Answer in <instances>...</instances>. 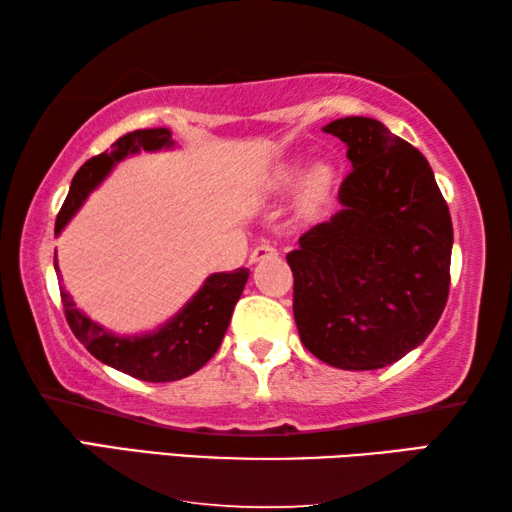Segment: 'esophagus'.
<instances>
[{
    "instance_id": "1",
    "label": "esophagus",
    "mask_w": 512,
    "mask_h": 512,
    "mask_svg": "<svg viewBox=\"0 0 512 512\" xmlns=\"http://www.w3.org/2000/svg\"><path fill=\"white\" fill-rule=\"evenodd\" d=\"M277 257V248H273L271 244H259L253 253H250V262H264V259H275Z\"/></svg>"
}]
</instances>
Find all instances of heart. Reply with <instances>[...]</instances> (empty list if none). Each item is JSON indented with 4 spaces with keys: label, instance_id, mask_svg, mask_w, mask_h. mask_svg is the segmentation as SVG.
Listing matches in <instances>:
<instances>
[{
    "label": "heart",
    "instance_id": "b5f03b06",
    "mask_svg": "<svg viewBox=\"0 0 512 512\" xmlns=\"http://www.w3.org/2000/svg\"><path fill=\"white\" fill-rule=\"evenodd\" d=\"M298 176H300L298 167L280 169L271 180V189L277 194L289 192V189L298 183ZM332 180H334V173L332 169L325 167V164H318V167L311 169L307 173L305 183H302V205H305L307 210H314L316 205L323 203L325 196L329 194V187H332Z\"/></svg>",
    "mask_w": 512,
    "mask_h": 512
}]
</instances>
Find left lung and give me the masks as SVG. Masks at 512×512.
<instances>
[{
    "label": "left lung",
    "mask_w": 512,
    "mask_h": 512,
    "mask_svg": "<svg viewBox=\"0 0 512 512\" xmlns=\"http://www.w3.org/2000/svg\"><path fill=\"white\" fill-rule=\"evenodd\" d=\"M348 144L341 210L287 255L305 348L329 366L377 370L427 339L449 296L452 216L424 155L377 119L323 128Z\"/></svg>",
    "instance_id": "left-lung-1"
}]
</instances>
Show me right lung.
<instances>
[{"mask_svg": "<svg viewBox=\"0 0 512 512\" xmlns=\"http://www.w3.org/2000/svg\"><path fill=\"white\" fill-rule=\"evenodd\" d=\"M171 144V133L167 128H146V131H133L119 137L110 146V151L90 158L76 171L65 203L56 216V235L119 160L137 151H158ZM54 266L60 280L56 253ZM246 280L248 268L210 275L196 296L180 309V314L173 316L158 332L144 336H115L106 332L101 325L92 323L83 311L76 309L65 289H60V300H63L65 318L74 336L88 348L92 357L135 379L158 384V381L189 377L214 357L225 329L230 325L232 309L246 287Z\"/></svg>", "mask_w": 512, "mask_h": 512, "instance_id": "1", "label": "right lung"}]
</instances>
